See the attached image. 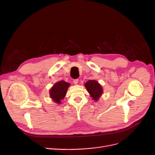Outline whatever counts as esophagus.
I'll list each match as a JSON object with an SVG mask.
<instances>
[{"mask_svg": "<svg viewBox=\"0 0 155 155\" xmlns=\"http://www.w3.org/2000/svg\"><path fill=\"white\" fill-rule=\"evenodd\" d=\"M78 81H79V80H78V79H74L73 80V83L75 84V85H77V84L78 83Z\"/></svg>", "mask_w": 155, "mask_h": 155, "instance_id": "34e87169", "label": "esophagus"}]
</instances>
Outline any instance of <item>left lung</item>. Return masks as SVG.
Instances as JSON below:
<instances>
[{
	"label": "left lung",
	"instance_id": "left-lung-1",
	"mask_svg": "<svg viewBox=\"0 0 155 155\" xmlns=\"http://www.w3.org/2000/svg\"><path fill=\"white\" fill-rule=\"evenodd\" d=\"M85 86L93 100H99L103 93V88L99 83L95 80H88L85 83Z\"/></svg>",
	"mask_w": 155,
	"mask_h": 155
}]
</instances>
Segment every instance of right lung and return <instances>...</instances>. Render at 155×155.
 I'll return each mask as SVG.
<instances>
[{
  "instance_id": "right-lung-1",
  "label": "right lung",
  "mask_w": 155,
  "mask_h": 155,
  "mask_svg": "<svg viewBox=\"0 0 155 155\" xmlns=\"http://www.w3.org/2000/svg\"><path fill=\"white\" fill-rule=\"evenodd\" d=\"M70 83L64 81H60L55 83L50 90V96L52 100L58 104H61V100L66 96Z\"/></svg>"
}]
</instances>
